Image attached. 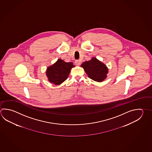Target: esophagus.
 Returning <instances> with one entry per match:
<instances>
[{"mask_svg":"<svg viewBox=\"0 0 152 152\" xmlns=\"http://www.w3.org/2000/svg\"><path fill=\"white\" fill-rule=\"evenodd\" d=\"M75 63L76 66H80V60H76L75 62Z\"/></svg>","mask_w":152,"mask_h":152,"instance_id":"34e87169","label":"esophagus"}]
</instances>
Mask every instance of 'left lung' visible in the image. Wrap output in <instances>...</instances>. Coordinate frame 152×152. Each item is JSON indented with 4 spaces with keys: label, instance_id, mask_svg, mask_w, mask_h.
<instances>
[{
    "label": "left lung",
    "instance_id": "left-lung-1",
    "mask_svg": "<svg viewBox=\"0 0 152 152\" xmlns=\"http://www.w3.org/2000/svg\"><path fill=\"white\" fill-rule=\"evenodd\" d=\"M81 66L84 68L88 77L96 82L104 80L108 72L106 66L96 58H92L91 60L84 62Z\"/></svg>",
    "mask_w": 152,
    "mask_h": 152
}]
</instances>
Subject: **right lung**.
<instances>
[{
	"mask_svg": "<svg viewBox=\"0 0 152 152\" xmlns=\"http://www.w3.org/2000/svg\"><path fill=\"white\" fill-rule=\"evenodd\" d=\"M73 66H74L72 62H66L58 59L56 63L47 69L46 74L48 80L55 85L60 84L67 79Z\"/></svg>",
	"mask_w": 152,
	"mask_h": 152,
	"instance_id": "add662e5",
	"label": "right lung"
}]
</instances>
